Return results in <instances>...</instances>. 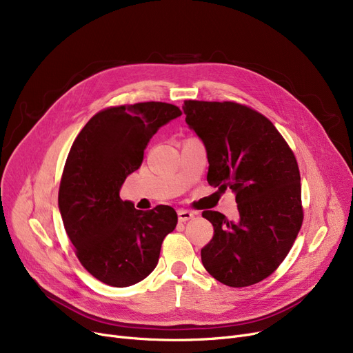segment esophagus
Wrapping results in <instances>:
<instances>
[{
	"instance_id": "obj_1",
	"label": "esophagus",
	"mask_w": 353,
	"mask_h": 353,
	"mask_svg": "<svg viewBox=\"0 0 353 353\" xmlns=\"http://www.w3.org/2000/svg\"><path fill=\"white\" fill-rule=\"evenodd\" d=\"M177 214H179V220H180V221H188V220H190V219L194 217V213H193V212H190V210H183V209L179 210Z\"/></svg>"
}]
</instances>
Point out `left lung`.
I'll return each instance as SVG.
<instances>
[{"mask_svg": "<svg viewBox=\"0 0 353 353\" xmlns=\"http://www.w3.org/2000/svg\"><path fill=\"white\" fill-rule=\"evenodd\" d=\"M183 111L205 143L209 184L232 189L239 210L236 223L201 213L214 229L203 266L230 288L254 285L279 268L302 228L298 161L273 123L245 104L186 100Z\"/></svg>", "mask_w": 353, "mask_h": 353, "instance_id": "8db88e82", "label": "left lung"}]
</instances>
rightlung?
I'll return each instance as SVG.
<instances>
[{
    "label": "right lung",
    "mask_w": 353,
    "mask_h": 353,
    "mask_svg": "<svg viewBox=\"0 0 353 353\" xmlns=\"http://www.w3.org/2000/svg\"><path fill=\"white\" fill-rule=\"evenodd\" d=\"M179 116L177 105L160 101L108 107L88 120L70 148L59 190L64 229L84 269L108 286L145 279L177 225L173 208L137 210L120 199V189L141 165L157 130Z\"/></svg>",
    "instance_id": "right-lung-1"
}]
</instances>
